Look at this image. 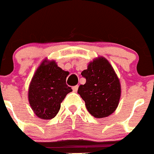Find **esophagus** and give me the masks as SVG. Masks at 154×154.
Listing matches in <instances>:
<instances>
[{
  "instance_id": "1",
  "label": "esophagus",
  "mask_w": 154,
  "mask_h": 154,
  "mask_svg": "<svg viewBox=\"0 0 154 154\" xmlns=\"http://www.w3.org/2000/svg\"><path fill=\"white\" fill-rule=\"evenodd\" d=\"M78 88H79V85H75V86H73L72 87L73 92H77V90H78Z\"/></svg>"
}]
</instances>
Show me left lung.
Masks as SVG:
<instances>
[{
    "label": "left lung",
    "mask_w": 154,
    "mask_h": 154,
    "mask_svg": "<svg viewBox=\"0 0 154 154\" xmlns=\"http://www.w3.org/2000/svg\"><path fill=\"white\" fill-rule=\"evenodd\" d=\"M81 75L86 82L79 87L78 93L89 113L96 118H104L115 112L120 99V82L106 58L94 59Z\"/></svg>",
    "instance_id": "8db88e82"
}]
</instances>
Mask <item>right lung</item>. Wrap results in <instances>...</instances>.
I'll return each instance as SVG.
<instances>
[{"label": "right lung", "instance_id": "obj_1", "mask_svg": "<svg viewBox=\"0 0 154 154\" xmlns=\"http://www.w3.org/2000/svg\"><path fill=\"white\" fill-rule=\"evenodd\" d=\"M69 72L55 61L44 60L35 72L28 89V100L38 117L51 119L58 112L61 103L72 91L66 85Z\"/></svg>", "mask_w": 154, "mask_h": 154}]
</instances>
